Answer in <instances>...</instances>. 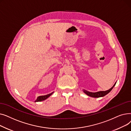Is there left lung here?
Listing matches in <instances>:
<instances>
[{"mask_svg":"<svg viewBox=\"0 0 131 131\" xmlns=\"http://www.w3.org/2000/svg\"><path fill=\"white\" fill-rule=\"evenodd\" d=\"M116 83L114 84V85L109 90L105 91H99V92H89L88 91H86L85 90H83V92L87 94L88 95L90 96V97H93V98H99V97H104V96L106 95V94H107L108 93H109L112 91V89H113V88L114 87V86L115 85Z\"/></svg>","mask_w":131,"mask_h":131,"instance_id":"1","label":"left lung"}]
</instances>
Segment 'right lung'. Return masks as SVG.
<instances>
[{"label":"right lung","instance_id":"right-lung-1","mask_svg":"<svg viewBox=\"0 0 131 131\" xmlns=\"http://www.w3.org/2000/svg\"><path fill=\"white\" fill-rule=\"evenodd\" d=\"M53 93L52 92L50 94H47V95H41V96H39V97H38L37 99V100L35 101V102H39V101H43L45 100H46V99H47L48 97H49Z\"/></svg>","mask_w":131,"mask_h":131}]
</instances>
